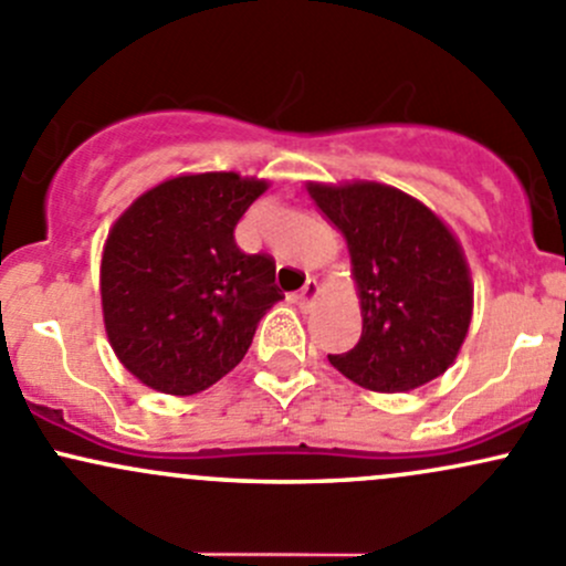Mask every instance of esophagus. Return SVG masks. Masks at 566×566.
Returning a JSON list of instances; mask_svg holds the SVG:
<instances>
[{"instance_id":"34e87169","label":"esophagus","mask_w":566,"mask_h":566,"mask_svg":"<svg viewBox=\"0 0 566 566\" xmlns=\"http://www.w3.org/2000/svg\"><path fill=\"white\" fill-rule=\"evenodd\" d=\"M318 281L315 277H307V283L302 285V291L296 294V302H300V307H310L315 302V296H318Z\"/></svg>"}]
</instances>
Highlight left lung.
<instances>
[{
    "instance_id": "1",
    "label": "left lung",
    "mask_w": 566,
    "mask_h": 566,
    "mask_svg": "<svg viewBox=\"0 0 566 566\" xmlns=\"http://www.w3.org/2000/svg\"><path fill=\"white\" fill-rule=\"evenodd\" d=\"M348 242L361 339L332 367L361 388L405 394L440 378L472 321V275L448 223L399 188L375 180L307 184Z\"/></svg>"
}]
</instances>
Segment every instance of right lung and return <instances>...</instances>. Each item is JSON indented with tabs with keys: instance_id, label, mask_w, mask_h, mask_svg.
Wrapping results in <instances>:
<instances>
[{
	"instance_id": "add662e5",
	"label": "right lung",
	"mask_w": 566,
	"mask_h": 566,
	"mask_svg": "<svg viewBox=\"0 0 566 566\" xmlns=\"http://www.w3.org/2000/svg\"><path fill=\"white\" fill-rule=\"evenodd\" d=\"M266 188L270 180L237 172L178 175L113 223L99 266L102 318L118 361L143 386L172 397L210 388L283 300L275 261L234 242L237 221Z\"/></svg>"
}]
</instances>
